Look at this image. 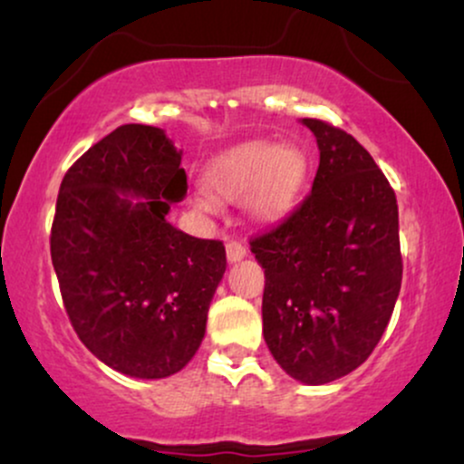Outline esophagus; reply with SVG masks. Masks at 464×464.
Returning a JSON list of instances; mask_svg holds the SVG:
<instances>
[{"mask_svg":"<svg viewBox=\"0 0 464 464\" xmlns=\"http://www.w3.org/2000/svg\"><path fill=\"white\" fill-rule=\"evenodd\" d=\"M244 255H246V246H244V242H239V239H228L227 242L228 262H239Z\"/></svg>","mask_w":464,"mask_h":464,"instance_id":"1","label":"esophagus"}]
</instances>
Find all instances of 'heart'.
Returning a JSON list of instances; mask_svg holds the SVG:
<instances>
[{
  "label": "heart",
  "mask_w": 464,
  "mask_h": 464,
  "mask_svg": "<svg viewBox=\"0 0 464 464\" xmlns=\"http://www.w3.org/2000/svg\"><path fill=\"white\" fill-rule=\"evenodd\" d=\"M307 154L296 146L279 148L273 141H253L231 150L209 172V188L225 200L248 194L250 214L259 220L284 216L299 200L307 179ZM205 211L214 209L211 200H200Z\"/></svg>",
  "instance_id": "1"
}]
</instances>
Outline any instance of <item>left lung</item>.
<instances>
[{"label":"left lung","mask_w":464,"mask_h":464,"mask_svg":"<svg viewBox=\"0 0 464 464\" xmlns=\"http://www.w3.org/2000/svg\"><path fill=\"white\" fill-rule=\"evenodd\" d=\"M321 150L312 191L250 239L266 275L264 338L287 375L329 384L380 343L401 287L395 189L349 132L303 120Z\"/></svg>","instance_id":"8db88e82"}]
</instances>
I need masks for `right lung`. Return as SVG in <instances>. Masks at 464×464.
Segmentation results:
<instances>
[{
  "label": "right lung",
  "mask_w": 464,
  "mask_h": 464,
  "mask_svg": "<svg viewBox=\"0 0 464 464\" xmlns=\"http://www.w3.org/2000/svg\"><path fill=\"white\" fill-rule=\"evenodd\" d=\"M185 191L180 152L146 124L93 143L58 191L50 250L63 305L84 347L124 375H174L205 338L227 253L165 220Z\"/></svg>",
  "instance_id": "right-lung-1"
}]
</instances>
